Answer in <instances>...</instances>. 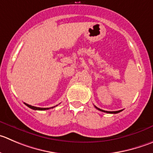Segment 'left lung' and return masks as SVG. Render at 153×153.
<instances>
[{"label":"left lung","instance_id":"obj_1","mask_svg":"<svg viewBox=\"0 0 153 153\" xmlns=\"http://www.w3.org/2000/svg\"><path fill=\"white\" fill-rule=\"evenodd\" d=\"M94 107H95L96 109H97L98 110H100V111H102V112H104V113H114V114H115V113H120L121 111H123V110H118V111H106V110H101V109H100V108H97V107H95V106H94Z\"/></svg>","mask_w":153,"mask_h":153}]
</instances>
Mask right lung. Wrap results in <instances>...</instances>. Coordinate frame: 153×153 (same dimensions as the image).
<instances>
[{
    "instance_id": "1",
    "label": "right lung",
    "mask_w": 153,
    "mask_h": 153,
    "mask_svg": "<svg viewBox=\"0 0 153 153\" xmlns=\"http://www.w3.org/2000/svg\"><path fill=\"white\" fill-rule=\"evenodd\" d=\"M25 104L26 106H27L29 108L32 109V110H49V109L53 108V107H49V108H41V107H34V106L29 105V104H26V103H25ZM56 106H57V105H56Z\"/></svg>"
}]
</instances>
